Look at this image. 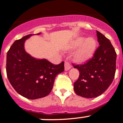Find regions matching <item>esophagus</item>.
<instances>
[{
	"label": "esophagus",
	"mask_w": 123,
	"mask_h": 123,
	"mask_svg": "<svg viewBox=\"0 0 123 123\" xmlns=\"http://www.w3.org/2000/svg\"><path fill=\"white\" fill-rule=\"evenodd\" d=\"M71 65L69 62H65V71H68L71 68Z\"/></svg>",
	"instance_id": "esophagus-1"
}]
</instances>
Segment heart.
Wrapping results in <instances>:
<instances>
[{
  "label": "heart",
  "mask_w": 123,
  "mask_h": 123,
  "mask_svg": "<svg viewBox=\"0 0 123 123\" xmlns=\"http://www.w3.org/2000/svg\"><path fill=\"white\" fill-rule=\"evenodd\" d=\"M80 47L74 55V60L79 63L86 62L93 57L96 49L97 43L93 38L80 37L75 39L71 45L72 49Z\"/></svg>",
  "instance_id": "heart-1"
}]
</instances>
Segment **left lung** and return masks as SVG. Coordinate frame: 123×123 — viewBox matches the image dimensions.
Segmentation results:
<instances>
[{
	"mask_svg": "<svg viewBox=\"0 0 123 123\" xmlns=\"http://www.w3.org/2000/svg\"><path fill=\"white\" fill-rule=\"evenodd\" d=\"M96 33L99 46L93 58L82 65H73L80 72L74 84V92L86 98L102 94L112 83L116 71L117 53L114 48L104 35L98 31Z\"/></svg>",
	"mask_w": 123,
	"mask_h": 123,
	"instance_id": "obj_1",
	"label": "left lung"
}]
</instances>
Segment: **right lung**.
Returning <instances> with one entry per match:
<instances>
[{"instance_id": "add662e5", "label": "right lung", "mask_w": 123, "mask_h": 123, "mask_svg": "<svg viewBox=\"0 0 123 123\" xmlns=\"http://www.w3.org/2000/svg\"><path fill=\"white\" fill-rule=\"evenodd\" d=\"M33 35L14 41L6 55V75L10 84L17 93L29 99L48 96L57 75L65 69L63 62L54 65L46 59L33 58L25 52V41Z\"/></svg>"}]
</instances>
